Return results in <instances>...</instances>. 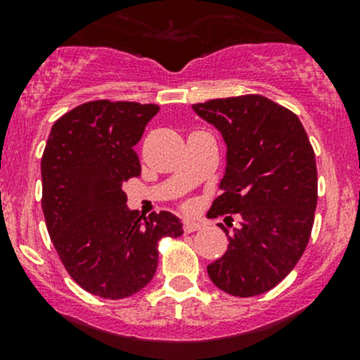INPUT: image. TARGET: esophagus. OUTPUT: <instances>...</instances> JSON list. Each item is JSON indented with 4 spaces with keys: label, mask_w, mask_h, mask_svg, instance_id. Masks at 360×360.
<instances>
[{
    "label": "esophagus",
    "mask_w": 360,
    "mask_h": 360,
    "mask_svg": "<svg viewBox=\"0 0 360 360\" xmlns=\"http://www.w3.org/2000/svg\"><path fill=\"white\" fill-rule=\"evenodd\" d=\"M200 228H202V223H197V221H191V219L184 221V224H183L184 233H193V231L200 230Z\"/></svg>",
    "instance_id": "1"
}]
</instances>
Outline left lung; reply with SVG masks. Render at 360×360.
I'll return each mask as SVG.
<instances>
[{
	"label": "left lung",
	"instance_id": "obj_1",
	"mask_svg": "<svg viewBox=\"0 0 360 360\" xmlns=\"http://www.w3.org/2000/svg\"><path fill=\"white\" fill-rule=\"evenodd\" d=\"M193 110L226 143L223 193L209 217L240 219L233 235L219 223L230 244L207 274L231 296H257L288 277L310 240L317 207L314 148L292 111L257 94L198 103Z\"/></svg>",
	"mask_w": 360,
	"mask_h": 360
}]
</instances>
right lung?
Segmentation results:
<instances>
[{
  "label": "right lung",
  "instance_id": "1",
  "mask_svg": "<svg viewBox=\"0 0 360 360\" xmlns=\"http://www.w3.org/2000/svg\"><path fill=\"white\" fill-rule=\"evenodd\" d=\"M157 104L90 101L53 123L41 157L46 230L72 281L86 292L122 300L150 284L158 242L183 224L162 210L139 216L123 183L141 174L134 146Z\"/></svg>",
  "mask_w": 360,
  "mask_h": 360
}]
</instances>
